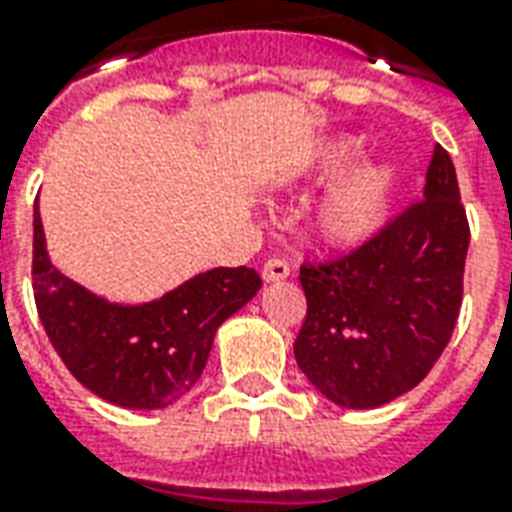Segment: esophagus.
Returning a JSON list of instances; mask_svg holds the SVG:
<instances>
[{"mask_svg":"<svg viewBox=\"0 0 512 512\" xmlns=\"http://www.w3.org/2000/svg\"><path fill=\"white\" fill-rule=\"evenodd\" d=\"M290 277V263L288 260H282V257H271L266 260V266H263V279L266 282H282V279Z\"/></svg>","mask_w":512,"mask_h":512,"instance_id":"34e87169","label":"esophagus"}]
</instances>
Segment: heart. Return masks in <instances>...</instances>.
Here are the masks:
<instances>
[{"label": "heart", "mask_w": 512, "mask_h": 512, "mask_svg": "<svg viewBox=\"0 0 512 512\" xmlns=\"http://www.w3.org/2000/svg\"><path fill=\"white\" fill-rule=\"evenodd\" d=\"M359 150H362V142L356 136H334L315 145L310 153V167L326 175L340 172L351 161H356ZM392 189H395V169L384 161L362 164L354 172H348L345 178L326 189L312 211V227L318 238L334 246L362 241L384 216Z\"/></svg>", "instance_id": "obj_1"}]
</instances>
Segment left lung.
I'll use <instances>...</instances> for the list:
<instances>
[{
    "label": "left lung",
    "mask_w": 512,
    "mask_h": 512,
    "mask_svg": "<svg viewBox=\"0 0 512 512\" xmlns=\"http://www.w3.org/2000/svg\"><path fill=\"white\" fill-rule=\"evenodd\" d=\"M469 222L450 153L433 147L422 200L370 241L304 263L307 318L293 354L343 408H378L428 376L461 312Z\"/></svg>",
    "instance_id": "1"
}]
</instances>
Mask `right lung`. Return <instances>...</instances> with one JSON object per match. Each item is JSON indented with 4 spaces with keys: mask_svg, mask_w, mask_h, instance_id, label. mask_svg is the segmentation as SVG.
<instances>
[{
    "mask_svg": "<svg viewBox=\"0 0 512 512\" xmlns=\"http://www.w3.org/2000/svg\"><path fill=\"white\" fill-rule=\"evenodd\" d=\"M255 268H211L145 304L95 296L54 268L35 205L32 288L43 329L73 378L106 403L167 408L197 384L213 337L260 290Z\"/></svg>",
    "mask_w": 512,
    "mask_h": 512,
    "instance_id": "add662e5",
    "label": "right lung"
}]
</instances>
